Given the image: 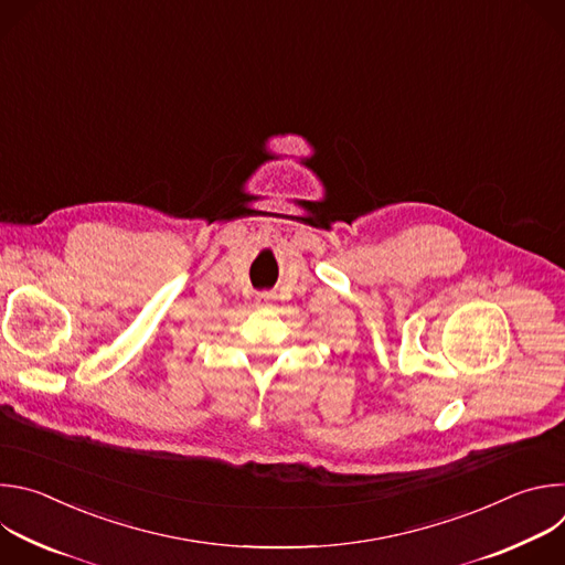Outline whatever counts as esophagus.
<instances>
[{
	"label": "esophagus",
	"mask_w": 565,
	"mask_h": 565,
	"mask_svg": "<svg viewBox=\"0 0 565 565\" xmlns=\"http://www.w3.org/2000/svg\"><path fill=\"white\" fill-rule=\"evenodd\" d=\"M273 301H275V292H270V290L257 292V303H259V306H270Z\"/></svg>",
	"instance_id": "obj_1"
}]
</instances>
